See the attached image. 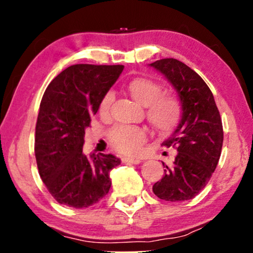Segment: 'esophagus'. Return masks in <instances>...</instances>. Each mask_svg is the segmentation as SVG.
<instances>
[{"instance_id": "1", "label": "esophagus", "mask_w": 253, "mask_h": 253, "mask_svg": "<svg viewBox=\"0 0 253 253\" xmlns=\"http://www.w3.org/2000/svg\"><path fill=\"white\" fill-rule=\"evenodd\" d=\"M122 160V162H124V164H132V165H137V164H140V160L139 159H134V158H122L121 159Z\"/></svg>"}]
</instances>
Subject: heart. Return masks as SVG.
Masks as SVG:
<instances>
[{
  "mask_svg": "<svg viewBox=\"0 0 253 253\" xmlns=\"http://www.w3.org/2000/svg\"><path fill=\"white\" fill-rule=\"evenodd\" d=\"M126 91L134 101L145 107V117L159 132H169L177 126L182 117L181 99L171 93H162V86L152 79L138 77L130 81ZM114 95L108 92L100 102L101 115H108ZM146 129L134 126H117L109 132L113 148L123 154H136L146 140Z\"/></svg>",
  "mask_w": 253,
  "mask_h": 253,
  "instance_id": "b5f03b06",
  "label": "heart"
}]
</instances>
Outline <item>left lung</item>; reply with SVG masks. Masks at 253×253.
<instances>
[{"label": "left lung", "mask_w": 253, "mask_h": 253, "mask_svg": "<svg viewBox=\"0 0 253 253\" xmlns=\"http://www.w3.org/2000/svg\"><path fill=\"white\" fill-rule=\"evenodd\" d=\"M150 65L174 86L183 105L177 127L162 143L177 153L171 166L162 162L165 174L153 185V192L167 202L190 200L205 188L219 162L222 121L210 87L191 68L175 58H162Z\"/></svg>", "instance_id": "1"}]
</instances>
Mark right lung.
I'll return each mask as SVG.
<instances>
[{"mask_svg": "<svg viewBox=\"0 0 253 253\" xmlns=\"http://www.w3.org/2000/svg\"><path fill=\"white\" fill-rule=\"evenodd\" d=\"M123 65L75 64L47 86L36 126L34 153L40 177L62 205L84 209L109 192L113 154L83 153L85 129Z\"/></svg>", "mask_w": 253, "mask_h": 253, "instance_id": "right-lung-1", "label": "right lung"}]
</instances>
